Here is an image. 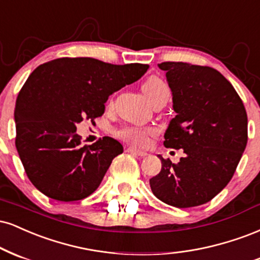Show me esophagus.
Here are the masks:
<instances>
[{
  "instance_id": "34e87169",
  "label": "esophagus",
  "mask_w": 260,
  "mask_h": 260,
  "mask_svg": "<svg viewBox=\"0 0 260 260\" xmlns=\"http://www.w3.org/2000/svg\"><path fill=\"white\" fill-rule=\"evenodd\" d=\"M127 152L133 155H137V157H146V155H147V152L141 151V149H139L136 147H129L127 148Z\"/></svg>"
}]
</instances>
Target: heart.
Segmentation results:
<instances>
[{"label": "heart", "mask_w": 260, "mask_h": 260, "mask_svg": "<svg viewBox=\"0 0 260 260\" xmlns=\"http://www.w3.org/2000/svg\"><path fill=\"white\" fill-rule=\"evenodd\" d=\"M142 90L145 92L146 97L151 101L157 93H159L164 90H168V86L160 78L152 76V78L147 79L145 84H143ZM153 134V129H143V127H130V129L121 131V135L124 137L131 140L133 142L139 143V145H146L148 142L149 136H152Z\"/></svg>", "instance_id": "b5f03b06"}]
</instances>
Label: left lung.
Returning <instances> with one entry per match:
<instances>
[{
	"label": "left lung",
	"mask_w": 260,
	"mask_h": 260,
	"mask_svg": "<svg viewBox=\"0 0 260 260\" xmlns=\"http://www.w3.org/2000/svg\"><path fill=\"white\" fill-rule=\"evenodd\" d=\"M166 72L176 115L164 146L182 149L178 164L161 160L149 180L161 202L190 208L209 202L233 178L247 145V113L230 81L210 67L182 62L158 64Z\"/></svg>",
	"instance_id": "8db88e82"
}]
</instances>
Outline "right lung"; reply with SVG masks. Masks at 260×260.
<instances>
[{
	"instance_id": "right-lung-1",
	"label": "right lung",
	"mask_w": 260,
	"mask_h": 260,
	"mask_svg": "<svg viewBox=\"0 0 260 260\" xmlns=\"http://www.w3.org/2000/svg\"><path fill=\"white\" fill-rule=\"evenodd\" d=\"M148 68L66 57L41 64L29 75L15 102V147L40 192L70 202L96 191L123 146L108 136L80 146L76 124L101 117L108 97L139 80Z\"/></svg>"
}]
</instances>
